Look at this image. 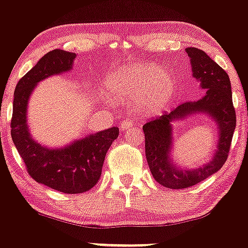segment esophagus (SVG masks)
<instances>
[{"label": "esophagus", "mask_w": 248, "mask_h": 248, "mask_svg": "<svg viewBox=\"0 0 248 248\" xmlns=\"http://www.w3.org/2000/svg\"><path fill=\"white\" fill-rule=\"evenodd\" d=\"M133 126H134V124H133L132 119H124V120L121 122L120 128H121L122 132H124V130H128L129 128H132Z\"/></svg>", "instance_id": "obj_1"}]
</instances>
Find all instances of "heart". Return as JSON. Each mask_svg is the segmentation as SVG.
<instances>
[{
    "instance_id": "heart-1",
    "label": "heart",
    "mask_w": 248,
    "mask_h": 248,
    "mask_svg": "<svg viewBox=\"0 0 248 248\" xmlns=\"http://www.w3.org/2000/svg\"><path fill=\"white\" fill-rule=\"evenodd\" d=\"M105 88L115 100L133 104L136 113L147 116L158 114L169 106L177 92V81L169 71L140 62L110 73Z\"/></svg>"
}]
</instances>
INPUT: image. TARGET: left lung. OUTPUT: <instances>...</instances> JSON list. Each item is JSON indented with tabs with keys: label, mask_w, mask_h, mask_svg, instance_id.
I'll list each match as a JSON object with an SVG mask.
<instances>
[{
	"label": "left lung",
	"mask_w": 248,
	"mask_h": 248,
	"mask_svg": "<svg viewBox=\"0 0 248 248\" xmlns=\"http://www.w3.org/2000/svg\"><path fill=\"white\" fill-rule=\"evenodd\" d=\"M186 52L190 57L193 77L201 81L202 88H205V95L193 102H183L170 113L152 119L143 126L146 157L153 177L161 186L176 190L201 183L224 166L237 124L229 75L203 50L187 47ZM196 112H205L217 124L219 130L217 149L213 160L205 166L183 170L176 167L170 158L172 145L171 124L175 120Z\"/></svg>",
	"instance_id": "obj_1"
}]
</instances>
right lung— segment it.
<instances>
[{
  "label": "right lung",
  "instance_id": "right-lung-1",
  "mask_svg": "<svg viewBox=\"0 0 248 248\" xmlns=\"http://www.w3.org/2000/svg\"><path fill=\"white\" fill-rule=\"evenodd\" d=\"M75 58L76 53L52 50L22 77L14 93L10 124L11 139L31 178L64 193H82L98 183L107 150L119 136V128L112 127L58 149L42 146L31 138L27 124L31 92L43 79L70 71Z\"/></svg>",
  "mask_w": 248,
  "mask_h": 248
}]
</instances>
